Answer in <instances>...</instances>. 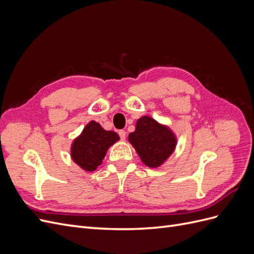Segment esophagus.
<instances>
[{
	"label": "esophagus",
	"instance_id": "esophagus-1",
	"mask_svg": "<svg viewBox=\"0 0 254 254\" xmlns=\"http://www.w3.org/2000/svg\"><path fill=\"white\" fill-rule=\"evenodd\" d=\"M119 134H120V137H121L122 140H125L126 139V131H125V130H120Z\"/></svg>",
	"mask_w": 254,
	"mask_h": 254
}]
</instances>
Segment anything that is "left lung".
I'll return each instance as SVG.
<instances>
[{
    "label": "left lung",
    "mask_w": 254,
    "mask_h": 254,
    "mask_svg": "<svg viewBox=\"0 0 254 254\" xmlns=\"http://www.w3.org/2000/svg\"><path fill=\"white\" fill-rule=\"evenodd\" d=\"M128 141L142 162L150 168L162 165L177 145V137L172 130L147 115L136 121L135 130L129 133Z\"/></svg>",
    "instance_id": "left-lung-1"
}]
</instances>
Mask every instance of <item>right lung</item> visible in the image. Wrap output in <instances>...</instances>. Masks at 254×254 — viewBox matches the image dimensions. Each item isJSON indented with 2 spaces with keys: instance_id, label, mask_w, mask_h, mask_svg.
Masks as SVG:
<instances>
[{
  "instance_id": "add662e5",
  "label": "right lung",
  "mask_w": 254,
  "mask_h": 254,
  "mask_svg": "<svg viewBox=\"0 0 254 254\" xmlns=\"http://www.w3.org/2000/svg\"><path fill=\"white\" fill-rule=\"evenodd\" d=\"M120 140L117 132L105 130L95 121H91L73 141L71 158L86 172H94L103 162L107 150Z\"/></svg>"
}]
</instances>
